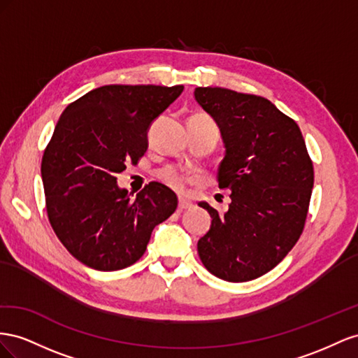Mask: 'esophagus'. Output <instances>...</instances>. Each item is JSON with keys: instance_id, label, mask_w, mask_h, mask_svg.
<instances>
[{"instance_id": "34e87169", "label": "esophagus", "mask_w": 358, "mask_h": 358, "mask_svg": "<svg viewBox=\"0 0 358 358\" xmlns=\"http://www.w3.org/2000/svg\"><path fill=\"white\" fill-rule=\"evenodd\" d=\"M193 207V203L189 201V199H186V198H178V208L180 210H189V208H192Z\"/></svg>"}]
</instances>
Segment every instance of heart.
<instances>
[{"label": "heart", "mask_w": 358, "mask_h": 358, "mask_svg": "<svg viewBox=\"0 0 358 358\" xmlns=\"http://www.w3.org/2000/svg\"><path fill=\"white\" fill-rule=\"evenodd\" d=\"M159 178L172 187H181L186 182V173L177 166H168L159 172Z\"/></svg>", "instance_id": "obj_1"}]
</instances>
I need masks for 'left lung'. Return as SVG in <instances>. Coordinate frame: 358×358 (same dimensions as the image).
<instances>
[{"instance_id": "8db88e82", "label": "left lung", "mask_w": 358, "mask_h": 358, "mask_svg": "<svg viewBox=\"0 0 358 358\" xmlns=\"http://www.w3.org/2000/svg\"><path fill=\"white\" fill-rule=\"evenodd\" d=\"M195 99L220 129V189L228 211L199 202L211 216L199 258L211 274L248 282L268 273L299 241L313 187V165L300 127L270 100L220 87H198Z\"/></svg>"}]
</instances>
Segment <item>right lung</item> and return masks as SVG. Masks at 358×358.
Returning <instances> with one entry per match:
<instances>
[{
    "label": "right lung",
    "instance_id": "obj_1",
    "mask_svg": "<svg viewBox=\"0 0 358 358\" xmlns=\"http://www.w3.org/2000/svg\"><path fill=\"white\" fill-rule=\"evenodd\" d=\"M185 87L103 85L70 103L43 152L50 227L70 255L115 271L144 255L151 232L177 208V195L152 181L131 199L117 185L126 163L148 148L147 131Z\"/></svg>",
    "mask_w": 358,
    "mask_h": 358
}]
</instances>
